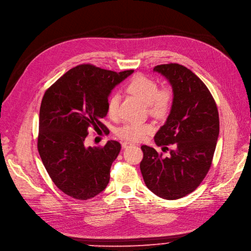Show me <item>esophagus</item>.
Returning <instances> with one entry per match:
<instances>
[{
    "label": "esophagus",
    "mask_w": 251,
    "mask_h": 251,
    "mask_svg": "<svg viewBox=\"0 0 251 251\" xmlns=\"http://www.w3.org/2000/svg\"><path fill=\"white\" fill-rule=\"evenodd\" d=\"M132 146H134V144L130 143V141H123V143H122V147H123L124 149H127V148L132 147Z\"/></svg>",
    "instance_id": "34e87169"
}]
</instances>
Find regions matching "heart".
<instances>
[{
	"label": "heart",
	"instance_id": "heart-1",
	"mask_svg": "<svg viewBox=\"0 0 251 251\" xmlns=\"http://www.w3.org/2000/svg\"><path fill=\"white\" fill-rule=\"evenodd\" d=\"M127 91L136 96L148 106L151 114L162 117L166 115L172 105L173 96L168 90H159L158 84L143 75H136L127 85ZM120 95L113 94L107 101V115L115 118L119 112ZM152 130L150 124L127 123L117 130V134L124 139L138 141Z\"/></svg>",
	"mask_w": 251,
	"mask_h": 251
}]
</instances>
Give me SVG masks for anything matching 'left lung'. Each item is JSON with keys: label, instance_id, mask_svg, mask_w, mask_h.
I'll list each match as a JSON object with an SVG mask.
<instances>
[{"label": "left lung", "instance_id": "obj_1", "mask_svg": "<svg viewBox=\"0 0 251 251\" xmlns=\"http://www.w3.org/2000/svg\"><path fill=\"white\" fill-rule=\"evenodd\" d=\"M154 72L168 81L173 93L169 115L155 143L173 149L163 157L154 148L141 147L140 171L150 191L163 199L176 200L197 189L210 168L220 134L219 112L206 85L186 67L161 64Z\"/></svg>", "mask_w": 251, "mask_h": 251}]
</instances>
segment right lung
I'll return each instance as SVG.
<instances>
[{
    "mask_svg": "<svg viewBox=\"0 0 251 251\" xmlns=\"http://www.w3.org/2000/svg\"><path fill=\"white\" fill-rule=\"evenodd\" d=\"M134 71L112 72L91 64L78 65L60 77L43 96L38 150L49 176L70 197L88 200L110 181V170L121 145L86 147L88 129L106 127L108 96Z\"/></svg>",
    "mask_w": 251,
    "mask_h": 251,
    "instance_id": "right-lung-1",
    "label": "right lung"
}]
</instances>
